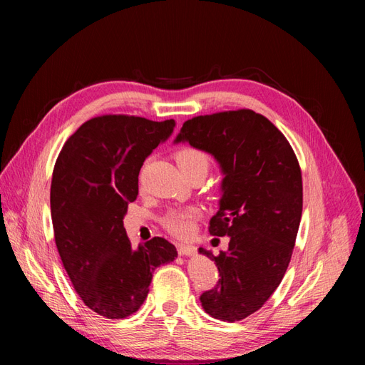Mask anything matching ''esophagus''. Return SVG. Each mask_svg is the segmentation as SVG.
<instances>
[{
	"instance_id": "34e87169",
	"label": "esophagus",
	"mask_w": 365,
	"mask_h": 365,
	"mask_svg": "<svg viewBox=\"0 0 365 365\" xmlns=\"http://www.w3.org/2000/svg\"><path fill=\"white\" fill-rule=\"evenodd\" d=\"M176 250H178L180 256H193L196 252V248L193 245H185V244H178L176 245Z\"/></svg>"
}]
</instances>
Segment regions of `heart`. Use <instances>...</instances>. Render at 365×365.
Here are the masks:
<instances>
[{"label": "heart", "mask_w": 365, "mask_h": 365, "mask_svg": "<svg viewBox=\"0 0 365 365\" xmlns=\"http://www.w3.org/2000/svg\"><path fill=\"white\" fill-rule=\"evenodd\" d=\"M175 160L185 178L193 173H204L205 175L210 168L208 153L200 148L184 146L175 152ZM200 215H201L200 210L193 208V207L192 208H175V210H170V212L165 213L161 217L160 222L165 230L169 231L170 235H173L176 237H185L193 231L195 220L200 217Z\"/></svg>", "instance_id": "heart-1"}]
</instances>
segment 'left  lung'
<instances>
[{
  "instance_id": "8db88e82",
  "label": "left lung",
  "mask_w": 365,
  "mask_h": 365,
  "mask_svg": "<svg viewBox=\"0 0 365 365\" xmlns=\"http://www.w3.org/2000/svg\"><path fill=\"white\" fill-rule=\"evenodd\" d=\"M176 141L212 153L225 175L208 231L230 244L219 256L200 248L220 277L201 303L213 318L240 322L267 303L288 269L303 210L300 164L282 132L251 109L193 117Z\"/></svg>"
}]
</instances>
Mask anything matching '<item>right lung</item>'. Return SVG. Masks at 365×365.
Segmentation results:
<instances>
[{
	"instance_id": "add662e5",
	"label": "right lung",
	"mask_w": 365,
	"mask_h": 365,
	"mask_svg": "<svg viewBox=\"0 0 365 365\" xmlns=\"http://www.w3.org/2000/svg\"><path fill=\"white\" fill-rule=\"evenodd\" d=\"M173 128L175 120L98 115L65 141L54 164V242L74 291L105 318L137 312L153 271L178 256L164 237L132 248L123 227L128 204L137 200L143 163Z\"/></svg>"
}]
</instances>
